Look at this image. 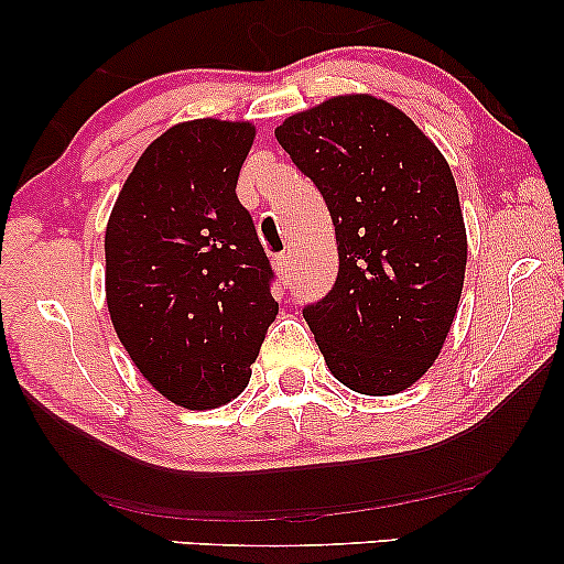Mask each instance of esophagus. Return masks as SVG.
<instances>
[{"mask_svg": "<svg viewBox=\"0 0 564 564\" xmlns=\"http://www.w3.org/2000/svg\"><path fill=\"white\" fill-rule=\"evenodd\" d=\"M274 267H276V272H280L282 280H290V267H292L290 253H280V257H276V261H274Z\"/></svg>", "mask_w": 564, "mask_h": 564, "instance_id": "esophagus-1", "label": "esophagus"}]
</instances>
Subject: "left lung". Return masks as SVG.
Segmentation results:
<instances>
[{"label": "left lung", "instance_id": "1", "mask_svg": "<svg viewBox=\"0 0 564 564\" xmlns=\"http://www.w3.org/2000/svg\"><path fill=\"white\" fill-rule=\"evenodd\" d=\"M326 199L338 276L303 315L330 375L395 395L434 365L457 315L467 230L452 169L395 105L338 95L274 130Z\"/></svg>", "mask_w": 564, "mask_h": 564}]
</instances>
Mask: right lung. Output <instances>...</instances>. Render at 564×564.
<instances>
[{"instance_id":"add662e5","label":"right lung","mask_w":564,"mask_h":564,"mask_svg":"<svg viewBox=\"0 0 564 564\" xmlns=\"http://www.w3.org/2000/svg\"><path fill=\"white\" fill-rule=\"evenodd\" d=\"M253 138L246 120L169 128L135 161L107 220L115 334L151 388L189 411L241 395L280 311L272 267L236 197Z\"/></svg>"}]
</instances>
